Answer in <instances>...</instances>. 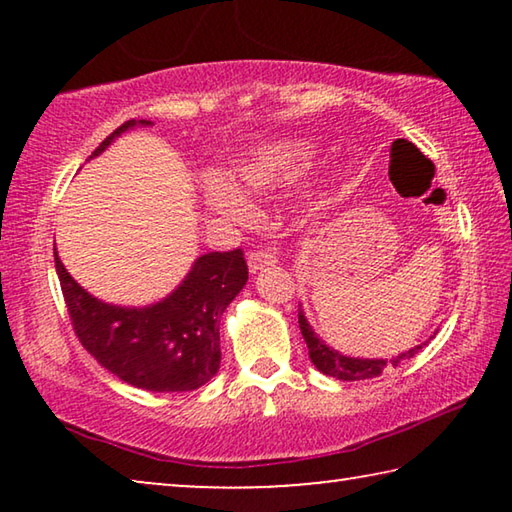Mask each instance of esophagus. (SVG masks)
<instances>
[{"label":"esophagus","instance_id":"34e87169","mask_svg":"<svg viewBox=\"0 0 512 512\" xmlns=\"http://www.w3.org/2000/svg\"><path fill=\"white\" fill-rule=\"evenodd\" d=\"M275 264H277V257H275V253H271V250L259 248V250H253V253H248L250 273H257V271H262V268L275 266Z\"/></svg>","mask_w":512,"mask_h":512}]
</instances>
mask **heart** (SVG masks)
<instances>
[{
    "label": "heart",
    "mask_w": 512,
    "mask_h": 512,
    "mask_svg": "<svg viewBox=\"0 0 512 512\" xmlns=\"http://www.w3.org/2000/svg\"><path fill=\"white\" fill-rule=\"evenodd\" d=\"M300 167L302 155L296 149H291V146H273V149L259 151L253 158L241 162L237 167V178L244 187L264 192V189L282 185L284 180L296 176ZM210 201L216 210L237 216V219L250 216V205L246 198L235 187L225 183H214L210 187Z\"/></svg>",
    "instance_id": "b5f03b06"
}]
</instances>
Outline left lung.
<instances>
[{
	"mask_svg": "<svg viewBox=\"0 0 512 512\" xmlns=\"http://www.w3.org/2000/svg\"><path fill=\"white\" fill-rule=\"evenodd\" d=\"M298 325H300L302 339H305L307 348H309V359L320 372H323V375L343 379V381H359V379L379 377L381 372H384V368L388 366L386 359H352V357H345V354H339L332 348H327V345L320 341L314 332H311V327L302 311H298ZM422 345H427V343H422ZM422 345H418V348H413L409 352H402L400 357L393 359V366H397V363L404 359L415 357L418 350H422Z\"/></svg>",
	"mask_w": 512,
	"mask_h": 512,
	"instance_id": "8db88e82",
	"label": "left lung"
}]
</instances>
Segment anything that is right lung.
<instances>
[{
    "instance_id": "obj_1",
    "label": "right lung",
    "mask_w": 512,
    "mask_h": 512,
    "mask_svg": "<svg viewBox=\"0 0 512 512\" xmlns=\"http://www.w3.org/2000/svg\"><path fill=\"white\" fill-rule=\"evenodd\" d=\"M140 124L151 121L140 119ZM131 126L135 119L112 131L90 158L106 151ZM54 259L76 339L112 375L155 393L196 391L216 375L221 366V314L248 280L244 250L201 255L169 298L144 309L92 298L65 271L56 248Z\"/></svg>"
}]
</instances>
